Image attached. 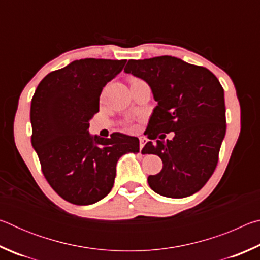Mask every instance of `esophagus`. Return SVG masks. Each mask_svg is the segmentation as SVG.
<instances>
[{"label":"esophagus","mask_w":260,"mask_h":260,"mask_svg":"<svg viewBox=\"0 0 260 260\" xmlns=\"http://www.w3.org/2000/svg\"><path fill=\"white\" fill-rule=\"evenodd\" d=\"M147 142H148V139L144 138V136H141L140 138V149H142L144 146H146Z\"/></svg>","instance_id":"esophagus-1"}]
</instances>
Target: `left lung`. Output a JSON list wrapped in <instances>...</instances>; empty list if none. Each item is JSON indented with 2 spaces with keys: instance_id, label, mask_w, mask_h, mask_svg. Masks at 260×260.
Returning a JSON list of instances; mask_svg holds the SVG:
<instances>
[{
  "instance_id": "left-lung-1",
  "label": "left lung",
  "mask_w": 260,
  "mask_h": 260,
  "mask_svg": "<svg viewBox=\"0 0 260 260\" xmlns=\"http://www.w3.org/2000/svg\"><path fill=\"white\" fill-rule=\"evenodd\" d=\"M124 71L146 81L157 102L147 128L153 142L142 152L159 156L162 169L149 175V186L171 199L197 192L214 172L226 134L225 96L217 77L172 56L131 59ZM170 131L172 140H155Z\"/></svg>"
}]
</instances>
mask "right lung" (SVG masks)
Instances as JSON below:
<instances>
[{
    "instance_id": "right-lung-1",
    "label": "right lung",
    "mask_w": 260,
    "mask_h": 260,
    "mask_svg": "<svg viewBox=\"0 0 260 260\" xmlns=\"http://www.w3.org/2000/svg\"><path fill=\"white\" fill-rule=\"evenodd\" d=\"M126 59L85 58L42 79L30 104L32 146L51 188L65 201L89 205L113 187L116 166L127 152H139L138 138L89 133L103 87L121 72Z\"/></svg>"
}]
</instances>
